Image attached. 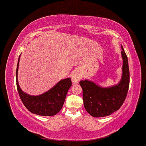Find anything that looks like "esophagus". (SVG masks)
<instances>
[{"instance_id": "1", "label": "esophagus", "mask_w": 146, "mask_h": 146, "mask_svg": "<svg viewBox=\"0 0 146 146\" xmlns=\"http://www.w3.org/2000/svg\"><path fill=\"white\" fill-rule=\"evenodd\" d=\"M81 78H82L81 74L79 73V72L77 71V70H75V71H73V73H72L71 80L73 82V83H74V84H77V83L79 82L80 80H81Z\"/></svg>"}]
</instances>
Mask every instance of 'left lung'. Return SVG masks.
<instances>
[{"instance_id": "1", "label": "left lung", "mask_w": 146, "mask_h": 146, "mask_svg": "<svg viewBox=\"0 0 146 146\" xmlns=\"http://www.w3.org/2000/svg\"><path fill=\"white\" fill-rule=\"evenodd\" d=\"M121 48L123 73L117 84L110 87H102L89 80L80 82L83 91L84 108L94 117L110 116L119 110L127 96L129 84V66L127 57L122 46Z\"/></svg>"}]
</instances>
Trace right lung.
Listing matches in <instances>:
<instances>
[{
  "mask_svg": "<svg viewBox=\"0 0 146 146\" xmlns=\"http://www.w3.org/2000/svg\"><path fill=\"white\" fill-rule=\"evenodd\" d=\"M20 56L17 64L16 76L17 90L23 105L31 113L39 116H50L57 114L62 110L67 92L72 85L70 78L61 80L53 87L41 95H29L21 90L19 84L18 69Z\"/></svg>",
  "mask_w": 146,
  "mask_h": 146,
  "instance_id": "add662e5",
  "label": "right lung"
}]
</instances>
